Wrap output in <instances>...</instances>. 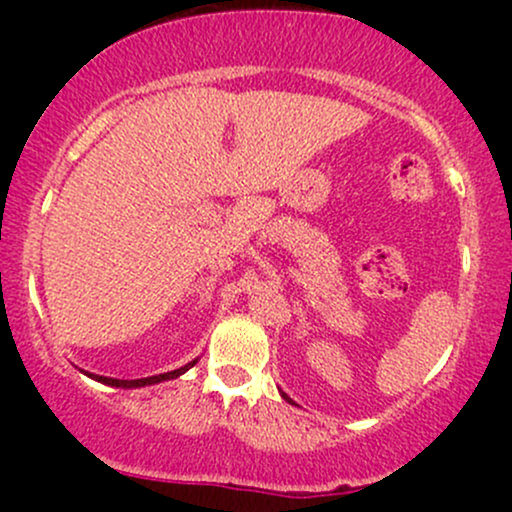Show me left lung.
Segmentation results:
<instances>
[{
  "instance_id": "left-lung-1",
  "label": "left lung",
  "mask_w": 512,
  "mask_h": 512,
  "mask_svg": "<svg viewBox=\"0 0 512 512\" xmlns=\"http://www.w3.org/2000/svg\"><path fill=\"white\" fill-rule=\"evenodd\" d=\"M281 397H286V395H281ZM286 399H289V397H286ZM289 402H291V399H289Z\"/></svg>"
}]
</instances>
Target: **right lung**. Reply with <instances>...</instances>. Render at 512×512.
Returning a JSON list of instances; mask_svg holds the SVG:
<instances>
[{
  "instance_id": "obj_1",
  "label": "right lung",
  "mask_w": 512,
  "mask_h": 512,
  "mask_svg": "<svg viewBox=\"0 0 512 512\" xmlns=\"http://www.w3.org/2000/svg\"><path fill=\"white\" fill-rule=\"evenodd\" d=\"M197 361L187 363V366H182L178 370H170V373H161V375H151V378H139V380H117V378H103V375H93V378L98 380V383H105V385H113V387H144V385H156V383H163V380H173L178 378V375L185 373L187 368L195 366Z\"/></svg>"
}]
</instances>
